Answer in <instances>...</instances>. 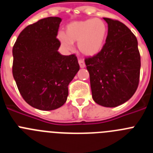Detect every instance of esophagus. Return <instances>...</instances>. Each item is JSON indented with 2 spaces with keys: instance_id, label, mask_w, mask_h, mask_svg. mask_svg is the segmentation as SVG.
Wrapping results in <instances>:
<instances>
[{
  "instance_id": "esophagus-1",
  "label": "esophagus",
  "mask_w": 153,
  "mask_h": 153,
  "mask_svg": "<svg viewBox=\"0 0 153 153\" xmlns=\"http://www.w3.org/2000/svg\"><path fill=\"white\" fill-rule=\"evenodd\" d=\"M78 63H79V67H80L81 68H84V67H86V65H85L84 61H83V60H81V59H79V60H78Z\"/></svg>"
}]
</instances>
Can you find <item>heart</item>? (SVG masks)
<instances>
[{
    "label": "heart",
    "mask_w": 153,
    "mask_h": 153,
    "mask_svg": "<svg viewBox=\"0 0 153 153\" xmlns=\"http://www.w3.org/2000/svg\"><path fill=\"white\" fill-rule=\"evenodd\" d=\"M107 36V26L99 18L85 19L67 24L65 34L59 33L57 39L65 49L71 50L73 43L78 42L77 47L82 54L93 56L102 50Z\"/></svg>",
    "instance_id": "heart-1"
}]
</instances>
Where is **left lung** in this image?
I'll use <instances>...</instances> for the list:
<instances>
[{
    "label": "left lung",
    "instance_id": "left-lung-1",
    "mask_svg": "<svg viewBox=\"0 0 153 153\" xmlns=\"http://www.w3.org/2000/svg\"><path fill=\"white\" fill-rule=\"evenodd\" d=\"M108 34L100 52L86 58L93 100L105 107L128 101L140 81V54L136 36L125 24L103 17Z\"/></svg>",
    "mask_w": 153,
    "mask_h": 153
}]
</instances>
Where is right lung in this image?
<instances>
[{
  "label": "right lung",
  "mask_w": 153,
  "mask_h": 153,
  "mask_svg": "<svg viewBox=\"0 0 153 153\" xmlns=\"http://www.w3.org/2000/svg\"><path fill=\"white\" fill-rule=\"evenodd\" d=\"M62 19L49 17L24 28L13 47V78L24 100L36 109L53 110L67 101L68 85L79 70L74 54L58 52Z\"/></svg>",
  "instance_id": "1"
}]
</instances>
